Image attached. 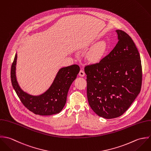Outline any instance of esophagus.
<instances>
[{"mask_svg": "<svg viewBox=\"0 0 151 151\" xmlns=\"http://www.w3.org/2000/svg\"><path fill=\"white\" fill-rule=\"evenodd\" d=\"M79 76H81V77H83L85 75V72L83 70H80V72H79Z\"/></svg>", "mask_w": 151, "mask_h": 151, "instance_id": "obj_1", "label": "esophagus"}]
</instances>
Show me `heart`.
I'll list each match as a JSON object with an SVG mask.
<instances>
[{"mask_svg": "<svg viewBox=\"0 0 151 151\" xmlns=\"http://www.w3.org/2000/svg\"><path fill=\"white\" fill-rule=\"evenodd\" d=\"M106 50V45L104 42L97 44L89 53V60L91 62H97L101 59Z\"/></svg>", "mask_w": 151, "mask_h": 151, "instance_id": "heart-1", "label": "heart"}]
</instances>
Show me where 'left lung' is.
Wrapping results in <instances>:
<instances>
[{
    "label": "left lung",
    "instance_id": "obj_1",
    "mask_svg": "<svg viewBox=\"0 0 151 151\" xmlns=\"http://www.w3.org/2000/svg\"><path fill=\"white\" fill-rule=\"evenodd\" d=\"M119 41L99 62L87 65V96L99 116L111 119L122 115L140 93L142 66L139 53L130 36L116 31Z\"/></svg>",
    "mask_w": 151,
    "mask_h": 151
}]
</instances>
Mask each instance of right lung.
Listing matches in <instances>:
<instances>
[{
  "instance_id": "right-lung-1",
  "label": "right lung",
  "mask_w": 151,
  "mask_h": 151,
  "mask_svg": "<svg viewBox=\"0 0 151 151\" xmlns=\"http://www.w3.org/2000/svg\"><path fill=\"white\" fill-rule=\"evenodd\" d=\"M17 58L16 53L11 68V81L23 105L31 112L40 116L59 113L65 105L68 92L79 72V66L72 65L60 68L49 89L40 95L33 96L23 91L17 82L16 75Z\"/></svg>"
}]
</instances>
